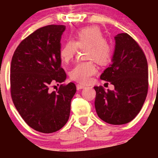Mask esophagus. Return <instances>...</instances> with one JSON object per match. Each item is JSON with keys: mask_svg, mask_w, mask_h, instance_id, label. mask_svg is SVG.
<instances>
[{"mask_svg": "<svg viewBox=\"0 0 158 158\" xmlns=\"http://www.w3.org/2000/svg\"><path fill=\"white\" fill-rule=\"evenodd\" d=\"M85 88V86L84 85H77V90H81V89H83V88Z\"/></svg>", "mask_w": 158, "mask_h": 158, "instance_id": "esophagus-1", "label": "esophagus"}]
</instances>
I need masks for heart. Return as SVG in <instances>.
I'll list each match as a JSON object with an SVG mask.
<instances>
[{
    "mask_svg": "<svg viewBox=\"0 0 158 158\" xmlns=\"http://www.w3.org/2000/svg\"><path fill=\"white\" fill-rule=\"evenodd\" d=\"M85 50V58L91 60L77 63L70 71L72 80L81 84H87L91 77L97 73V67L94 61L100 65L107 64L112 56V46L106 39L99 27H87L81 29L76 33L74 41H67L59 51L61 61L68 64L73 59L77 49Z\"/></svg>",
    "mask_w": 158,
    "mask_h": 158,
    "instance_id": "1",
    "label": "heart"
}]
</instances>
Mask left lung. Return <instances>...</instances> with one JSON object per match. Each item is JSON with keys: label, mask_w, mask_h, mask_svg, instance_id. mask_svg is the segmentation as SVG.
I'll use <instances>...</instances> for the list:
<instances>
[{"label": "left lung", "mask_w": 158, "mask_h": 158, "mask_svg": "<svg viewBox=\"0 0 158 158\" xmlns=\"http://www.w3.org/2000/svg\"><path fill=\"white\" fill-rule=\"evenodd\" d=\"M112 63L100 79L114 85L106 90L95 86L98 117L112 125L131 122L140 111L148 88V63L137 41L127 33L117 34Z\"/></svg>", "instance_id": "left-lung-1"}]
</instances>
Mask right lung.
Segmentation results:
<instances>
[{
	"label": "right lung",
	"instance_id": "right-lung-1",
	"mask_svg": "<svg viewBox=\"0 0 158 158\" xmlns=\"http://www.w3.org/2000/svg\"><path fill=\"white\" fill-rule=\"evenodd\" d=\"M64 30V25L54 24L38 29L20 43L11 61L12 102L25 123L41 133L56 132L66 124L77 91L73 82L50 90L52 83L67 77L59 56Z\"/></svg>",
	"mask_w": 158,
	"mask_h": 158
}]
</instances>
